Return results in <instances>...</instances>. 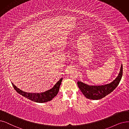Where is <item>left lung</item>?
I'll return each instance as SVG.
<instances>
[{
    "instance_id": "left-lung-1",
    "label": "left lung",
    "mask_w": 129,
    "mask_h": 129,
    "mask_svg": "<svg viewBox=\"0 0 129 129\" xmlns=\"http://www.w3.org/2000/svg\"><path fill=\"white\" fill-rule=\"evenodd\" d=\"M123 67L121 64L120 73L116 78L109 84L103 85H89L78 81L79 88L84 96L88 99L99 100L105 97L114 90L119 84L122 77Z\"/></svg>"
}]
</instances>
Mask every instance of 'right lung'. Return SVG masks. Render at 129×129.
Masks as SVG:
<instances>
[{
  "instance_id": "add662e5",
  "label": "right lung",
  "mask_w": 129,
  "mask_h": 129,
  "mask_svg": "<svg viewBox=\"0 0 129 129\" xmlns=\"http://www.w3.org/2000/svg\"><path fill=\"white\" fill-rule=\"evenodd\" d=\"M62 80V78H61L56 82L51 89L44 92H39V93L25 92L17 88L13 82H12V84L14 88L20 95H21L24 97L32 101L37 103H45L51 101L58 94Z\"/></svg>"
}]
</instances>
